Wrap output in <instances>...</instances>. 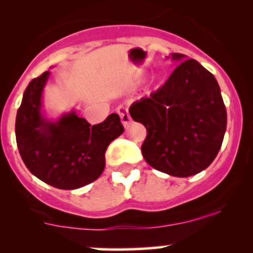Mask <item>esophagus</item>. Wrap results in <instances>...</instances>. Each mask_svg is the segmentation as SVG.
Masks as SVG:
<instances>
[{
  "instance_id": "esophagus-1",
  "label": "esophagus",
  "mask_w": 253,
  "mask_h": 253,
  "mask_svg": "<svg viewBox=\"0 0 253 253\" xmlns=\"http://www.w3.org/2000/svg\"><path fill=\"white\" fill-rule=\"evenodd\" d=\"M117 114L120 115V119H121V122L122 125H124L125 127H128V125L131 124V116H129L128 114V110H127L126 108H120L119 110H117Z\"/></svg>"
}]
</instances>
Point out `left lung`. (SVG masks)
Wrapping results in <instances>:
<instances>
[{
	"mask_svg": "<svg viewBox=\"0 0 253 253\" xmlns=\"http://www.w3.org/2000/svg\"><path fill=\"white\" fill-rule=\"evenodd\" d=\"M171 58L181 63L164 85L134 101L129 114L147 128L145 162L168 175L187 177L215 159L225 134L226 109L209 71L182 53H171Z\"/></svg>",
	"mask_w": 253,
	"mask_h": 253,
	"instance_id": "obj_1",
	"label": "left lung"
}]
</instances>
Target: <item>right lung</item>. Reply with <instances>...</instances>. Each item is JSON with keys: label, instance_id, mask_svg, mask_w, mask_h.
Here are the masks:
<instances>
[{"label": "right lung", "instance_id": "right-lung-1", "mask_svg": "<svg viewBox=\"0 0 253 253\" xmlns=\"http://www.w3.org/2000/svg\"><path fill=\"white\" fill-rule=\"evenodd\" d=\"M50 72L34 78L23 94L17 112L16 139L19 154L33 175L60 190H76L104 171L109 144L121 136L117 114L91 126L76 111L50 121L42 112V96Z\"/></svg>", "mask_w": 253, "mask_h": 253}]
</instances>
